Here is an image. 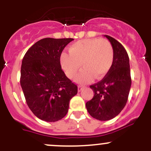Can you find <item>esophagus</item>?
<instances>
[{
	"instance_id": "obj_1",
	"label": "esophagus",
	"mask_w": 151,
	"mask_h": 151,
	"mask_svg": "<svg viewBox=\"0 0 151 151\" xmlns=\"http://www.w3.org/2000/svg\"><path fill=\"white\" fill-rule=\"evenodd\" d=\"M83 89H84V86H81V85L78 86V91H79H79H81Z\"/></svg>"
}]
</instances>
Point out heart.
I'll return each instance as SVG.
<instances>
[{"instance_id":"heart-1","label":"heart","mask_w":151,"mask_h":151,"mask_svg":"<svg viewBox=\"0 0 151 151\" xmlns=\"http://www.w3.org/2000/svg\"><path fill=\"white\" fill-rule=\"evenodd\" d=\"M114 50L105 39H84L74 42L69 48V54L62 53L60 63L66 75L70 79L84 68L75 81L80 84L101 79L108 74L113 64Z\"/></svg>"}]
</instances>
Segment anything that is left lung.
I'll use <instances>...</instances> for the list:
<instances>
[{
    "label": "left lung",
    "mask_w": 151,
    "mask_h": 151,
    "mask_svg": "<svg viewBox=\"0 0 151 151\" xmlns=\"http://www.w3.org/2000/svg\"><path fill=\"white\" fill-rule=\"evenodd\" d=\"M114 50V60L108 74L90 86L93 96L86 103L90 115L99 121H108L120 114L129 97L131 85L129 58L124 46L116 40L104 35Z\"/></svg>",
    "instance_id": "obj_1"
}]
</instances>
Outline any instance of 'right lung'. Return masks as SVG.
I'll use <instances>...</instances> for the list:
<instances>
[{
    "label": "right lung",
    "instance_id": "1",
    "mask_svg": "<svg viewBox=\"0 0 151 151\" xmlns=\"http://www.w3.org/2000/svg\"><path fill=\"white\" fill-rule=\"evenodd\" d=\"M72 38H44L27 51L22 61L20 85L28 107L41 120L55 122L68 112L77 86L65 75L60 56Z\"/></svg>",
    "mask_w": 151,
    "mask_h": 151
}]
</instances>
